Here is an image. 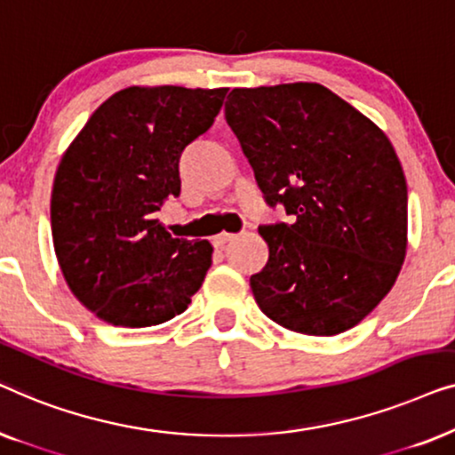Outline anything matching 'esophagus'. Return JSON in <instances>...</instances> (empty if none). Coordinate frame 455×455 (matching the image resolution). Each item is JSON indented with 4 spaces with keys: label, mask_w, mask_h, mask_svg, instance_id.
I'll use <instances>...</instances> for the list:
<instances>
[{
    "label": "esophagus",
    "mask_w": 455,
    "mask_h": 455,
    "mask_svg": "<svg viewBox=\"0 0 455 455\" xmlns=\"http://www.w3.org/2000/svg\"><path fill=\"white\" fill-rule=\"evenodd\" d=\"M234 238H235V234L223 232V234H220V235H215V238H213V244H215V246H226L228 242H232Z\"/></svg>",
    "instance_id": "esophagus-1"
}]
</instances>
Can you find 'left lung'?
<instances>
[{
    "label": "left lung",
    "mask_w": 455,
    "mask_h": 455,
    "mask_svg": "<svg viewBox=\"0 0 455 455\" xmlns=\"http://www.w3.org/2000/svg\"><path fill=\"white\" fill-rule=\"evenodd\" d=\"M226 120L269 207V260L251 277L259 308L290 331L358 325L406 257L408 188L387 136L316 83L234 89Z\"/></svg>",
    "instance_id": "left-lung-1"
}]
</instances>
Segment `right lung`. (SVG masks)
Instances as JSON below:
<instances>
[{
  "label": "right lung",
  "mask_w": 455,
  "mask_h": 455,
  "mask_svg": "<svg viewBox=\"0 0 455 455\" xmlns=\"http://www.w3.org/2000/svg\"><path fill=\"white\" fill-rule=\"evenodd\" d=\"M226 92L128 86L99 105L61 157L55 254L72 294L105 323L159 325L203 285L213 246L172 238L155 213L180 196L182 151L213 126Z\"/></svg>",
  "instance_id": "add662e5"
}]
</instances>
